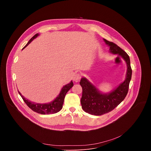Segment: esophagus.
Instances as JSON below:
<instances>
[{"label":"esophagus","instance_id":"obj_1","mask_svg":"<svg viewBox=\"0 0 151 151\" xmlns=\"http://www.w3.org/2000/svg\"><path fill=\"white\" fill-rule=\"evenodd\" d=\"M81 78V75L79 74V73H76L75 75H74L73 76V80L76 82H78L80 81Z\"/></svg>","mask_w":151,"mask_h":151}]
</instances>
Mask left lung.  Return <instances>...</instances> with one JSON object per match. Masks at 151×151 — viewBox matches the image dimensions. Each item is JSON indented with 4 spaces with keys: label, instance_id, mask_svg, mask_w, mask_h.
<instances>
[{
    "label": "left lung",
    "instance_id": "obj_1",
    "mask_svg": "<svg viewBox=\"0 0 151 151\" xmlns=\"http://www.w3.org/2000/svg\"><path fill=\"white\" fill-rule=\"evenodd\" d=\"M104 40L109 46L111 52L121 55L126 61L127 72L125 80L112 92L107 94L100 93L86 78L81 79L79 83L82 88V95L81 99L82 108L85 112L90 114L99 116L112 111L124 100L128 91L132 75L128 55L115 43L105 39Z\"/></svg>",
    "mask_w": 151,
    "mask_h": 151
}]
</instances>
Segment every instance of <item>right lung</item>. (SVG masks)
I'll list each match as a JSON object with an SVG mask.
<instances>
[{
	"label": "right lung",
	"instance_id": "right-lung-1",
	"mask_svg": "<svg viewBox=\"0 0 151 151\" xmlns=\"http://www.w3.org/2000/svg\"><path fill=\"white\" fill-rule=\"evenodd\" d=\"M38 35H39L38 33L35 35L30 39V40L28 42V43L24 47V48L26 47L35 38H36ZM73 83L72 81H71L70 83L66 85L65 86H64L60 94L58 96V97L53 101L50 103H47V104H39V103L32 102L28 100L27 99L26 100V99H25L23 97V96H22V94H21L19 91H18V93L21 96V97H22L23 100L26 103V104L33 111L42 115H45V114L49 115V114H55L59 112L62 109L64 97H65V96L68 93V91L73 87Z\"/></svg>",
	"mask_w": 151,
	"mask_h": 151
}]
</instances>
